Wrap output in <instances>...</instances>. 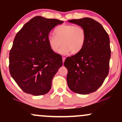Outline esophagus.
Wrapping results in <instances>:
<instances>
[{
  "label": "esophagus",
  "instance_id": "1",
  "mask_svg": "<svg viewBox=\"0 0 122 122\" xmlns=\"http://www.w3.org/2000/svg\"><path fill=\"white\" fill-rule=\"evenodd\" d=\"M65 60H66V58H65V57H63V58H62V61H63V63H64V62Z\"/></svg>",
  "mask_w": 122,
  "mask_h": 122
}]
</instances>
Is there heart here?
Wrapping results in <instances>:
<instances>
[{
    "mask_svg": "<svg viewBox=\"0 0 122 122\" xmlns=\"http://www.w3.org/2000/svg\"><path fill=\"white\" fill-rule=\"evenodd\" d=\"M54 36H48L47 41L50 48L53 52L60 51L61 54H66L71 51L77 54L81 51L86 42V31L81 26L73 24H62L58 26L54 30Z\"/></svg>",
    "mask_w": 122,
    "mask_h": 122,
    "instance_id": "1",
    "label": "heart"
}]
</instances>
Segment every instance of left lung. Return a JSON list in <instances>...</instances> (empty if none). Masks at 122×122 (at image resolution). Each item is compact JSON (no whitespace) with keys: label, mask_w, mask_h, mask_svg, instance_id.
I'll use <instances>...</instances> for the list:
<instances>
[{"label":"left lung","mask_w":122,"mask_h":122,"mask_svg":"<svg viewBox=\"0 0 122 122\" xmlns=\"http://www.w3.org/2000/svg\"><path fill=\"white\" fill-rule=\"evenodd\" d=\"M84 28L86 42L81 51L66 58V81L69 89L80 94L96 91L109 73L111 51L108 33L98 21L90 18L68 20Z\"/></svg>","instance_id":"obj_1"}]
</instances>
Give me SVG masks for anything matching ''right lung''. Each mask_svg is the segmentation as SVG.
Instances as JSON below:
<instances>
[{"instance_id":"add662e5","label":"right lung","mask_w":122,"mask_h":122,"mask_svg":"<svg viewBox=\"0 0 122 122\" xmlns=\"http://www.w3.org/2000/svg\"><path fill=\"white\" fill-rule=\"evenodd\" d=\"M63 21L35 16L18 31L9 53V71L23 92L34 96L49 92L51 81L63 65L62 57L53 52L47 38Z\"/></svg>"}]
</instances>
